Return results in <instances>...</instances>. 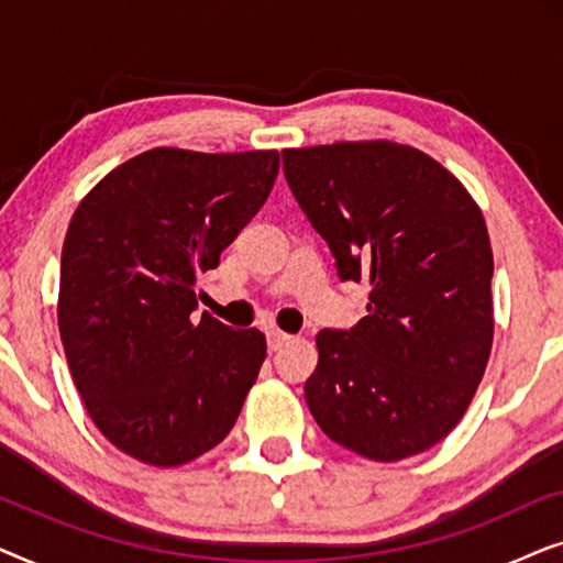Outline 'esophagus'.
I'll use <instances>...</instances> for the list:
<instances>
[{"instance_id": "34e87169", "label": "esophagus", "mask_w": 563, "mask_h": 563, "mask_svg": "<svg viewBox=\"0 0 563 563\" xmlns=\"http://www.w3.org/2000/svg\"><path fill=\"white\" fill-rule=\"evenodd\" d=\"M266 341H268V351H279L282 345H287L289 341H291V335L289 333H282V330H276V328H272L266 333Z\"/></svg>"}]
</instances>
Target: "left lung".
Wrapping results in <instances>:
<instances>
[{
	"label": "left lung",
	"instance_id": "1",
	"mask_svg": "<svg viewBox=\"0 0 563 563\" xmlns=\"http://www.w3.org/2000/svg\"><path fill=\"white\" fill-rule=\"evenodd\" d=\"M284 176L335 258L368 282L366 318L320 330L305 399L322 433L374 461L428 451L456 428L492 349V245L456 176L410 145L282 153Z\"/></svg>",
	"mask_w": 563,
	"mask_h": 563
}]
</instances>
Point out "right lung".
Here are the masks:
<instances>
[{"label":"right lung","mask_w":563,"mask_h":563,"mask_svg":"<svg viewBox=\"0 0 563 563\" xmlns=\"http://www.w3.org/2000/svg\"><path fill=\"white\" fill-rule=\"evenodd\" d=\"M276 174V151L156 148L76 207L60 253V341L95 426L137 461L187 464L241 415L266 338L191 318L195 284L218 268Z\"/></svg>","instance_id":"right-lung-1"}]
</instances>
